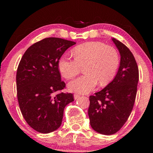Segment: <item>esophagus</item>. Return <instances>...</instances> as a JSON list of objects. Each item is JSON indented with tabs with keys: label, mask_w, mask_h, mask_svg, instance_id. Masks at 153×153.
Returning a JSON list of instances; mask_svg holds the SVG:
<instances>
[{
	"label": "esophagus",
	"mask_w": 153,
	"mask_h": 153,
	"mask_svg": "<svg viewBox=\"0 0 153 153\" xmlns=\"http://www.w3.org/2000/svg\"><path fill=\"white\" fill-rule=\"evenodd\" d=\"M79 97H80V95H78V94H74V100H77V99H78V98H79Z\"/></svg>",
	"instance_id": "obj_1"
}]
</instances>
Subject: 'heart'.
<instances>
[{"mask_svg": "<svg viewBox=\"0 0 153 153\" xmlns=\"http://www.w3.org/2000/svg\"><path fill=\"white\" fill-rule=\"evenodd\" d=\"M72 58L64 54L58 60L60 74L66 79L78 74L81 67L85 65L86 74L79 76L68 83L70 91L79 94L88 93L100 82L102 86L107 85L116 75L120 58L117 50L100 42H91L76 46L72 50Z\"/></svg>", "mask_w": 153, "mask_h": 153, "instance_id": "heart-1", "label": "heart"}]
</instances>
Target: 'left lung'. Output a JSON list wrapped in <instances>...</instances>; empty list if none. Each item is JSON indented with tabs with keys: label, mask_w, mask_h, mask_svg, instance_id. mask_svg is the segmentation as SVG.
Returning a JSON list of instances; mask_svg holds the SVG:
<instances>
[{
	"label": "left lung",
	"mask_w": 153,
	"mask_h": 153,
	"mask_svg": "<svg viewBox=\"0 0 153 153\" xmlns=\"http://www.w3.org/2000/svg\"><path fill=\"white\" fill-rule=\"evenodd\" d=\"M112 41L120 54V67L111 82L90 96L88 108L91 127L104 135L116 133L126 123L134 104L139 81V69L132 53L118 39Z\"/></svg>",
	"instance_id": "obj_1"
}]
</instances>
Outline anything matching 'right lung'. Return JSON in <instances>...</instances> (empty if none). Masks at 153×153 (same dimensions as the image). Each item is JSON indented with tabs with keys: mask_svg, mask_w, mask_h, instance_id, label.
<instances>
[{
	"mask_svg": "<svg viewBox=\"0 0 153 153\" xmlns=\"http://www.w3.org/2000/svg\"><path fill=\"white\" fill-rule=\"evenodd\" d=\"M76 42L48 37L33 44L25 52L16 72L19 105L26 123L40 133L59 128L64 108L74 101L72 93H55L65 88L58 63Z\"/></svg>",
	"mask_w": 153,
	"mask_h": 153,
	"instance_id": "add662e5",
	"label": "right lung"
}]
</instances>
